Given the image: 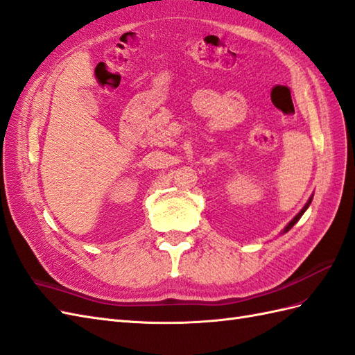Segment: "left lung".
<instances>
[{
  "label": "left lung",
  "mask_w": 355,
  "mask_h": 355,
  "mask_svg": "<svg viewBox=\"0 0 355 355\" xmlns=\"http://www.w3.org/2000/svg\"><path fill=\"white\" fill-rule=\"evenodd\" d=\"M311 202H312V198H311V199H309V201H307V204H306V205H304V207L302 208V211H300V213H298V214H297V216L294 217V219H293V220H291V222L288 223V226H286V228L284 230V232H288V231H289L291 228H293V226H294V225H295V223H297V222L300 220V217H302V216H303V213H304V211L307 210V208H309V205H311Z\"/></svg>",
  "instance_id": "1"
}]
</instances>
